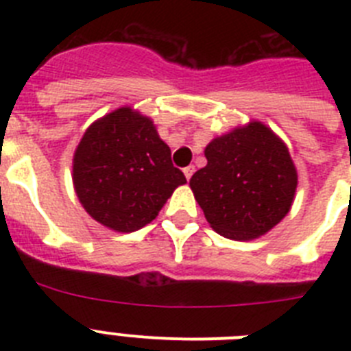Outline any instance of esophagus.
Returning <instances> with one entry per match:
<instances>
[{"mask_svg": "<svg viewBox=\"0 0 351 351\" xmlns=\"http://www.w3.org/2000/svg\"><path fill=\"white\" fill-rule=\"evenodd\" d=\"M182 172H184L186 179H191V176H193V172H195V167H193V165H190V167H186V169H184V170H182Z\"/></svg>", "mask_w": 351, "mask_h": 351, "instance_id": "esophagus-1", "label": "esophagus"}]
</instances>
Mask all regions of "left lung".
I'll list each match as a JSON object with an SVG mask.
<instances>
[{"label": "left lung", "instance_id": "1", "mask_svg": "<svg viewBox=\"0 0 351 351\" xmlns=\"http://www.w3.org/2000/svg\"><path fill=\"white\" fill-rule=\"evenodd\" d=\"M207 165L190 179L195 200L219 235L251 241L267 234L290 210L297 170L271 128L251 121L206 147Z\"/></svg>", "mask_w": 351, "mask_h": 351}]
</instances>
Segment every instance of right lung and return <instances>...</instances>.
Here are the masks:
<instances>
[{
	"mask_svg": "<svg viewBox=\"0 0 351 351\" xmlns=\"http://www.w3.org/2000/svg\"><path fill=\"white\" fill-rule=\"evenodd\" d=\"M184 173L153 121L121 107L95 121L73 154V186L86 213L116 232L153 221Z\"/></svg>",
	"mask_w": 351,
	"mask_h": 351,
	"instance_id": "obj_1",
	"label": "right lung"
}]
</instances>
